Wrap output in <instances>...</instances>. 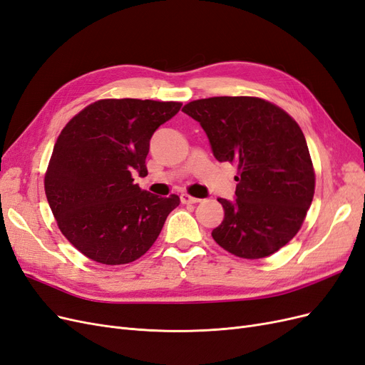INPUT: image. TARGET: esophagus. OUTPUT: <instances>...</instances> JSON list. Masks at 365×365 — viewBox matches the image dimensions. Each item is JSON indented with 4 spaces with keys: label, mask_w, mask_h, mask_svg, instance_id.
<instances>
[{
    "label": "esophagus",
    "mask_w": 365,
    "mask_h": 365,
    "mask_svg": "<svg viewBox=\"0 0 365 365\" xmlns=\"http://www.w3.org/2000/svg\"><path fill=\"white\" fill-rule=\"evenodd\" d=\"M180 202L183 205H194V203L200 202V198H195V197H192L190 194H180Z\"/></svg>",
    "instance_id": "esophagus-1"
}]
</instances>
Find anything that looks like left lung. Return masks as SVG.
I'll return each instance as SVG.
<instances>
[{"instance_id":"left-lung-1","label":"left lung","mask_w":365,"mask_h":365,"mask_svg":"<svg viewBox=\"0 0 365 365\" xmlns=\"http://www.w3.org/2000/svg\"><path fill=\"white\" fill-rule=\"evenodd\" d=\"M217 160L238 167L235 200L218 198L225 220L212 238L229 253L259 259L288 244L314 198L315 174L299 124L256 97H212L183 106Z\"/></svg>"}]
</instances>
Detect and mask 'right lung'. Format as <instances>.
Returning <instances> with one entry per match:
<instances>
[{"label": "right lung", "mask_w": 365, "mask_h": 365, "mask_svg": "<svg viewBox=\"0 0 365 365\" xmlns=\"http://www.w3.org/2000/svg\"><path fill=\"white\" fill-rule=\"evenodd\" d=\"M182 108L175 101L100 100L58 135L45 194L57 226L89 259L121 265L155 244L168 214L180 203L140 190L150 139Z\"/></svg>", "instance_id": "1"}]
</instances>
